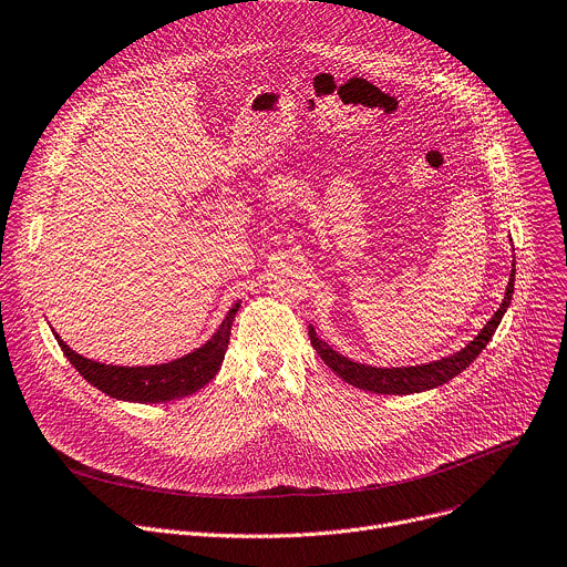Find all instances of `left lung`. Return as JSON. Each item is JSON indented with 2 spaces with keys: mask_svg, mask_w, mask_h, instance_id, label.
Segmentation results:
<instances>
[{
  "mask_svg": "<svg viewBox=\"0 0 567 567\" xmlns=\"http://www.w3.org/2000/svg\"><path fill=\"white\" fill-rule=\"evenodd\" d=\"M513 286H515V264H513V272H511L508 286H506L504 299L499 303V309L495 311V316L484 324V329L478 331L465 347H461L458 352H454L450 357H443L439 361H429V363H420V365H402V368H379V365H368V363H359V361H352V359L342 357L340 352L333 350L329 342L318 338L313 324H309V336H311V342L316 347V352L320 354V359L344 383L357 385L361 390H370V393H379V395H413V393H424V390H433V388H439V385L452 381L478 354H482V350L488 344L493 333L497 331L506 309L511 307Z\"/></svg>",
  "mask_w": 567,
  "mask_h": 567,
  "instance_id": "left-lung-1",
  "label": "left lung"
}]
</instances>
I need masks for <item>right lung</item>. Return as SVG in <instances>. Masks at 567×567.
Instances as JSON below:
<instances>
[{
    "mask_svg": "<svg viewBox=\"0 0 567 567\" xmlns=\"http://www.w3.org/2000/svg\"><path fill=\"white\" fill-rule=\"evenodd\" d=\"M238 309L240 301L234 303L220 327H217V331L202 347H195L193 352L179 359L156 365H109L85 359L76 354L72 347H68L54 329L52 333L74 370L91 385L102 390V393L122 402L158 404L197 393L199 388H204L217 374L225 361L231 324Z\"/></svg>",
    "mask_w": 567,
    "mask_h": 567,
    "instance_id": "add662e5",
    "label": "right lung"
}]
</instances>
